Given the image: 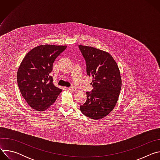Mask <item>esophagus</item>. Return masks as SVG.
Instances as JSON below:
<instances>
[{
  "mask_svg": "<svg viewBox=\"0 0 160 160\" xmlns=\"http://www.w3.org/2000/svg\"><path fill=\"white\" fill-rule=\"evenodd\" d=\"M68 90H70L71 91H75V90H76V88H75V87L74 86H72V87L68 88Z\"/></svg>",
  "mask_w": 160,
  "mask_h": 160,
  "instance_id": "esophagus-1",
  "label": "esophagus"
}]
</instances>
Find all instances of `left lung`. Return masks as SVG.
Segmentation results:
<instances>
[{"label": "left lung", "instance_id": "obj_1", "mask_svg": "<svg viewBox=\"0 0 160 160\" xmlns=\"http://www.w3.org/2000/svg\"><path fill=\"white\" fill-rule=\"evenodd\" d=\"M87 66V74L92 77L93 89L87 92L81 112L90 119L99 120L115 108L120 92L122 79L118 66L108 52L93 47L78 45Z\"/></svg>", "mask_w": 160, "mask_h": 160}]
</instances>
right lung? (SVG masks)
Here are the masks:
<instances>
[{
  "label": "right lung",
  "mask_w": 160,
  "mask_h": 160,
  "mask_svg": "<svg viewBox=\"0 0 160 160\" xmlns=\"http://www.w3.org/2000/svg\"><path fill=\"white\" fill-rule=\"evenodd\" d=\"M66 45H44L32 49L22 59L17 73L21 95L33 109L45 111L52 105L62 90L50 75L53 62Z\"/></svg>",
  "instance_id": "right-lung-1"
}]
</instances>
